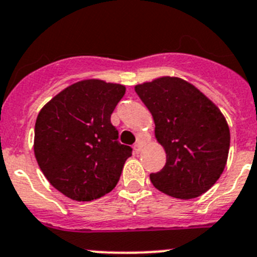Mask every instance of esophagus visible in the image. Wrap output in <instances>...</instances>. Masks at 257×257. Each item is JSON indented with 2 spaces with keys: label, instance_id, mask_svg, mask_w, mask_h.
Here are the masks:
<instances>
[{
  "label": "esophagus",
  "instance_id": "esophagus-1",
  "mask_svg": "<svg viewBox=\"0 0 257 257\" xmlns=\"http://www.w3.org/2000/svg\"><path fill=\"white\" fill-rule=\"evenodd\" d=\"M141 149H143V145H141L140 143H136V144L134 145V150H135L136 154H139V153L141 152Z\"/></svg>",
  "mask_w": 257,
  "mask_h": 257
}]
</instances>
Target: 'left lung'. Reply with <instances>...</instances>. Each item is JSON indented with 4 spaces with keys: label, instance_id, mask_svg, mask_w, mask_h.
<instances>
[{
    "label": "left lung",
    "instance_id": "1",
    "mask_svg": "<svg viewBox=\"0 0 257 257\" xmlns=\"http://www.w3.org/2000/svg\"><path fill=\"white\" fill-rule=\"evenodd\" d=\"M155 123V138L167 154L166 166L152 173L159 191L195 199L219 180L229 153V127L220 109L196 86L163 76L135 86Z\"/></svg>",
    "mask_w": 257,
    "mask_h": 257
}]
</instances>
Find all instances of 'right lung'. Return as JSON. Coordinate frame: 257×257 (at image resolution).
Wrapping results in <instances>:
<instances>
[{
	"instance_id": "1",
	"label": "right lung",
	"mask_w": 257,
	"mask_h": 257,
	"mask_svg": "<svg viewBox=\"0 0 257 257\" xmlns=\"http://www.w3.org/2000/svg\"><path fill=\"white\" fill-rule=\"evenodd\" d=\"M121 84L77 81L53 96L35 122L34 154L56 190L76 201L116 187L131 149L118 143L110 114L124 95Z\"/></svg>"
}]
</instances>
